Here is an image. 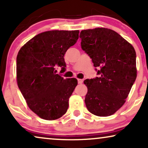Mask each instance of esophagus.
<instances>
[{
  "label": "esophagus",
  "mask_w": 148,
  "mask_h": 148,
  "mask_svg": "<svg viewBox=\"0 0 148 148\" xmlns=\"http://www.w3.org/2000/svg\"><path fill=\"white\" fill-rule=\"evenodd\" d=\"M77 82L79 84H82L83 83V80L81 79H77Z\"/></svg>",
  "instance_id": "34e87169"
}]
</instances>
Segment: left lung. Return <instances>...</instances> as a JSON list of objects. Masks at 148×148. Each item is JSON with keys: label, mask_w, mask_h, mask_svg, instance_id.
Returning <instances> with one entry per match:
<instances>
[{"label": "left lung", "mask_w": 148, "mask_h": 148, "mask_svg": "<svg viewBox=\"0 0 148 148\" xmlns=\"http://www.w3.org/2000/svg\"><path fill=\"white\" fill-rule=\"evenodd\" d=\"M79 38L82 50L92 58L99 75L84 81L86 107L96 116H110L124 104L136 79L135 50L121 35L107 28L82 30Z\"/></svg>", "instance_id": "obj_1"}]
</instances>
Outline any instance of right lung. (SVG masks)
<instances>
[{
  "label": "right lung",
  "instance_id": "obj_1",
  "mask_svg": "<svg viewBox=\"0 0 148 148\" xmlns=\"http://www.w3.org/2000/svg\"><path fill=\"white\" fill-rule=\"evenodd\" d=\"M78 30H53L38 34L19 50L17 81L29 108L45 120H56L65 114L69 99L77 85L75 78L56 74V66L64 71V56L79 38Z\"/></svg>",
  "mask_w": 148,
  "mask_h": 148
}]
</instances>
